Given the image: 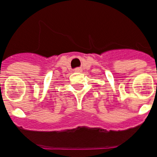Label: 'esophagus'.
<instances>
[{"label":"esophagus","mask_w":157,"mask_h":157,"mask_svg":"<svg viewBox=\"0 0 157 157\" xmlns=\"http://www.w3.org/2000/svg\"><path fill=\"white\" fill-rule=\"evenodd\" d=\"M81 71V69H79V68H76V69L75 70V71H76V72H78V71Z\"/></svg>","instance_id":"1"}]
</instances>
